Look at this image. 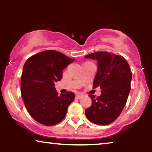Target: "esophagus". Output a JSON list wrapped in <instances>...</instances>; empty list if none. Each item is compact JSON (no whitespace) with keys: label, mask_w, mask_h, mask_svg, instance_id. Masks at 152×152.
<instances>
[{"label":"esophagus","mask_w":152,"mask_h":152,"mask_svg":"<svg viewBox=\"0 0 152 152\" xmlns=\"http://www.w3.org/2000/svg\"><path fill=\"white\" fill-rule=\"evenodd\" d=\"M82 96V94H77L76 95V99H81Z\"/></svg>","instance_id":"esophagus-1"}]
</instances>
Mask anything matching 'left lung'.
Returning a JSON list of instances; mask_svg holds the SVG:
<instances>
[{
	"instance_id": "8db88e82",
	"label": "left lung",
	"mask_w": 152,
	"mask_h": 152,
	"mask_svg": "<svg viewBox=\"0 0 152 152\" xmlns=\"http://www.w3.org/2000/svg\"><path fill=\"white\" fill-rule=\"evenodd\" d=\"M96 60L97 72L94 88L100 86L101 95L95 98L89 94L92 104L85 110L90 121L99 125H107L119 116L127 102L131 90L132 73L125 59L114 53L99 51L85 56Z\"/></svg>"
}]
</instances>
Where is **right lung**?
<instances>
[{"instance_id": "1", "label": "right lung", "mask_w": 152, "mask_h": 152, "mask_svg": "<svg viewBox=\"0 0 152 152\" xmlns=\"http://www.w3.org/2000/svg\"><path fill=\"white\" fill-rule=\"evenodd\" d=\"M74 60L59 51L46 50L31 56L25 63L20 93L27 111L36 121L51 126L66 117L75 94L68 92L59 96L55 82L61 80L64 69Z\"/></svg>"}]
</instances>
